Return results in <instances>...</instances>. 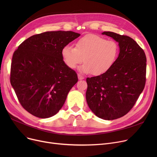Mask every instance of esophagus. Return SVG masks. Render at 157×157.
Here are the masks:
<instances>
[{
    "instance_id": "34e87169",
    "label": "esophagus",
    "mask_w": 157,
    "mask_h": 157,
    "mask_svg": "<svg viewBox=\"0 0 157 157\" xmlns=\"http://www.w3.org/2000/svg\"><path fill=\"white\" fill-rule=\"evenodd\" d=\"M78 79L79 80H82V79H85V78L83 76L80 75V74H78Z\"/></svg>"
}]
</instances>
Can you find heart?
I'll return each mask as SVG.
<instances>
[{
    "label": "heart",
    "mask_w": 157,
    "mask_h": 157,
    "mask_svg": "<svg viewBox=\"0 0 157 157\" xmlns=\"http://www.w3.org/2000/svg\"><path fill=\"white\" fill-rule=\"evenodd\" d=\"M119 52L118 43L95 34L79 39L75 47L66 45L62 49V59L70 69H76L83 60L79 71L99 76L108 72L116 61Z\"/></svg>",
    "instance_id": "obj_1"
}]
</instances>
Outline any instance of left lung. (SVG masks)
Here are the masks:
<instances>
[{
	"mask_svg": "<svg viewBox=\"0 0 157 157\" xmlns=\"http://www.w3.org/2000/svg\"><path fill=\"white\" fill-rule=\"evenodd\" d=\"M102 34L118 43L120 52L108 72L86 78V99L97 117L113 120L125 115L143 91L146 57L143 49L130 37L112 32H104Z\"/></svg>",
	"mask_w": 157,
	"mask_h": 157,
	"instance_id": "8db88e82",
	"label": "left lung"
}]
</instances>
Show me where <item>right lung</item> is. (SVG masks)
Segmentation results:
<instances>
[{
  "label": "right lung",
  "mask_w": 157,
  "mask_h": 157,
  "mask_svg": "<svg viewBox=\"0 0 157 157\" xmlns=\"http://www.w3.org/2000/svg\"><path fill=\"white\" fill-rule=\"evenodd\" d=\"M79 36L72 31L45 32L24 40L14 52L11 84L23 108L31 114L48 118L62 108L78 79L64 63L61 51Z\"/></svg>",
  "instance_id": "add662e5"
}]
</instances>
